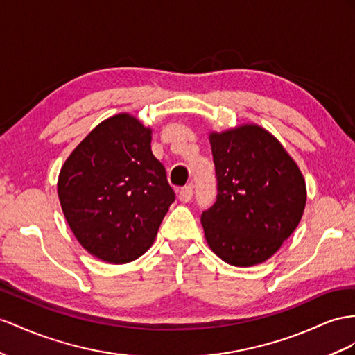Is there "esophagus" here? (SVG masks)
Returning <instances> with one entry per match:
<instances>
[{
  "label": "esophagus",
  "instance_id": "34e87169",
  "mask_svg": "<svg viewBox=\"0 0 355 355\" xmlns=\"http://www.w3.org/2000/svg\"><path fill=\"white\" fill-rule=\"evenodd\" d=\"M192 196H193V187L190 186V184L180 189L178 198H180V201H181V202H189L190 199H192Z\"/></svg>",
  "mask_w": 355,
  "mask_h": 355
}]
</instances>
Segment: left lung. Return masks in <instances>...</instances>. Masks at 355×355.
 <instances>
[{"label":"left lung","mask_w":355,"mask_h":355,"mask_svg":"<svg viewBox=\"0 0 355 355\" xmlns=\"http://www.w3.org/2000/svg\"><path fill=\"white\" fill-rule=\"evenodd\" d=\"M217 180L214 204L201 214L205 239L235 267L267 261L294 232L306 205L295 162L259 125L210 136Z\"/></svg>","instance_id":"left-lung-1"}]
</instances>
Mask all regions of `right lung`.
<instances>
[{
    "instance_id": "add662e5",
    "label": "right lung",
    "mask_w": 355,
    "mask_h": 355,
    "mask_svg": "<svg viewBox=\"0 0 355 355\" xmlns=\"http://www.w3.org/2000/svg\"><path fill=\"white\" fill-rule=\"evenodd\" d=\"M58 196L78 241L112 264L147 252L175 201L166 171L151 153V130L127 114L100 123L70 154Z\"/></svg>"
}]
</instances>
